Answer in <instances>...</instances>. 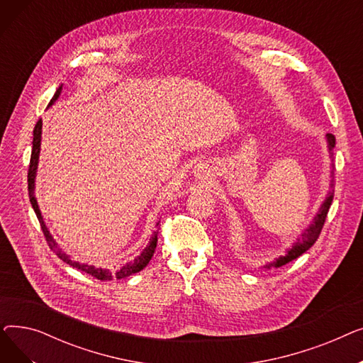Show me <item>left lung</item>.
<instances>
[{
  "label": "left lung",
  "mask_w": 363,
  "mask_h": 363,
  "mask_svg": "<svg viewBox=\"0 0 363 363\" xmlns=\"http://www.w3.org/2000/svg\"><path fill=\"white\" fill-rule=\"evenodd\" d=\"M327 143H328V151H330V157L333 159V150L335 147V137L333 135V133H327ZM334 179H331V188H333V184ZM333 199H334V189H330V193L327 196V199L323 200V203L320 204L318 213L315 215L312 223L306 228V230L303 231L301 237L297 240V242H294V245L291 247V249L287 250V255L285 256H279L278 259H275L274 262L264 264L263 268L264 269H271V268H281L282 264L289 263L294 259H297L298 256H301L304 252H308L311 247L315 244V241L318 240L320 231H322V226L323 223H325V219H327V215H328V211H330V206L333 203Z\"/></svg>",
  "instance_id": "obj_1"
}]
</instances>
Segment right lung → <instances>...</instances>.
Masks as SVG:
<instances>
[{
  "mask_svg": "<svg viewBox=\"0 0 363 363\" xmlns=\"http://www.w3.org/2000/svg\"><path fill=\"white\" fill-rule=\"evenodd\" d=\"M60 92H62V86L57 88L54 97L51 99L50 104L48 106H52L54 101L60 97ZM41 133H43V121H38L36 125H35V129H33V147H32V155H30V164H29V170H28V191H29V200H30V204L33 207V211L36 213V218L38 220H40L41 223V230L45 235V240L50 245V249L59 256L63 262H66L67 264L73 266V268L79 269L94 278H97L100 281H111V279H122V278H126L132 274H137L140 271H143L145 266L148 264V262L151 260L152 255H155V250H156V245H157V234H159V230L155 231V234H152V237L150 238V242L148 245L145 247V249L132 260H128L125 262L123 264H121L118 269L114 271H108V269H103V268H95V266L92 264H86V263H81V262H76L73 259H70V256H67L60 247L59 244L55 242V240L52 238V235L50 234L48 228L43 219V215H41V211L40 207H38V203H36V197H35V177H36V169H38V160H40V151H41ZM160 222L156 223V226H159Z\"/></svg>",
  "mask_w": 363,
  "mask_h": 363,
  "instance_id": "right-lung-1",
  "label": "right lung"
}]
</instances>
